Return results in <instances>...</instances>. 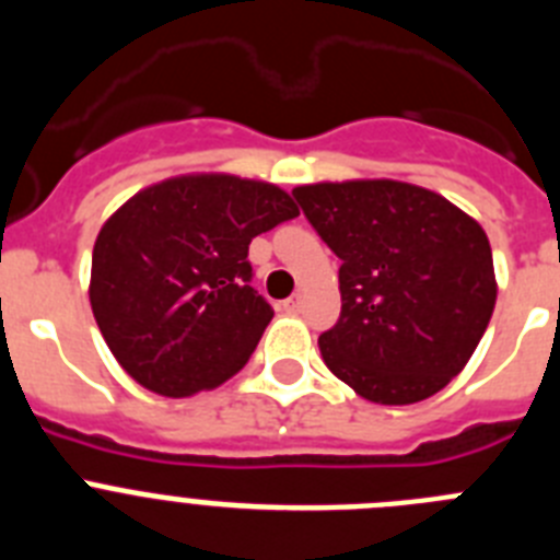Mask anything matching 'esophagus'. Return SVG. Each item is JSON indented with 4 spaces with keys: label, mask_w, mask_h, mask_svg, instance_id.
I'll return each instance as SVG.
<instances>
[{
    "label": "esophagus",
    "mask_w": 560,
    "mask_h": 560,
    "mask_svg": "<svg viewBox=\"0 0 560 560\" xmlns=\"http://www.w3.org/2000/svg\"><path fill=\"white\" fill-rule=\"evenodd\" d=\"M283 308L289 311V314H296V311L303 308V294H291L289 300L283 303Z\"/></svg>",
    "instance_id": "esophagus-1"
}]
</instances>
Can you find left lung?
I'll return each mask as SVG.
<instances>
[{
    "mask_svg": "<svg viewBox=\"0 0 560 560\" xmlns=\"http://www.w3.org/2000/svg\"><path fill=\"white\" fill-rule=\"evenodd\" d=\"M291 196L341 260L339 323L319 336L330 373L387 407L440 393L497 305L482 226L407 182H323Z\"/></svg>",
    "mask_w": 560,
    "mask_h": 560,
    "instance_id": "8db88e82",
    "label": "left lung"
}]
</instances>
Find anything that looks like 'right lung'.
Returning <instances> with one entry per match:
<instances>
[{"instance_id": "1", "label": "right lung", "mask_w": 560, "mask_h": 560, "mask_svg": "<svg viewBox=\"0 0 560 560\" xmlns=\"http://www.w3.org/2000/svg\"><path fill=\"white\" fill-rule=\"evenodd\" d=\"M300 215L289 192L226 173L151 185L103 224L89 303L137 384L187 398L224 384L271 323L252 289L249 244Z\"/></svg>"}]
</instances>
